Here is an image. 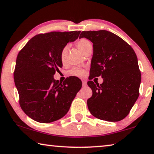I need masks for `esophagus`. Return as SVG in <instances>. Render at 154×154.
I'll return each instance as SVG.
<instances>
[{"mask_svg":"<svg viewBox=\"0 0 154 154\" xmlns=\"http://www.w3.org/2000/svg\"><path fill=\"white\" fill-rule=\"evenodd\" d=\"M82 85L84 87H86L87 86V82L86 80H82Z\"/></svg>","mask_w":154,"mask_h":154,"instance_id":"34e87169","label":"esophagus"}]
</instances>
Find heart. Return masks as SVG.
<instances>
[{
	"mask_svg": "<svg viewBox=\"0 0 154 154\" xmlns=\"http://www.w3.org/2000/svg\"><path fill=\"white\" fill-rule=\"evenodd\" d=\"M76 45L77 48L82 51L83 53H85L88 50L92 48V43L89 40L86 38H82L77 41L76 42ZM68 51V46H64L62 48L60 53V59L61 62L64 63L66 61L67 58V53ZM69 75H72V76L76 77H83L85 74V70L82 68L79 67H75L72 68L71 70H69Z\"/></svg>",
	"mask_w": 154,
	"mask_h": 154,
	"instance_id": "heart-1",
	"label": "heart"
}]
</instances>
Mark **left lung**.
I'll return each mask as SVG.
<instances>
[{"label": "left lung", "mask_w": 154, "mask_h": 154, "mask_svg": "<svg viewBox=\"0 0 154 154\" xmlns=\"http://www.w3.org/2000/svg\"><path fill=\"white\" fill-rule=\"evenodd\" d=\"M93 43L88 85L92 95L88 108L101 120L116 122L130 113L139 96L141 75L135 52L125 40L106 30L82 31L79 38ZM101 76L104 82L95 85L94 77Z\"/></svg>", "instance_id": "obj_1"}]
</instances>
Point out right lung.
Here are the masks:
<instances>
[{
	"instance_id": "obj_1",
	"label": "right lung",
	"mask_w": 154,
	"mask_h": 154,
	"mask_svg": "<svg viewBox=\"0 0 154 154\" xmlns=\"http://www.w3.org/2000/svg\"><path fill=\"white\" fill-rule=\"evenodd\" d=\"M80 32L38 34L18 53L14 75L19 103L34 121L48 123L62 118L81 89L82 81L77 77H67L63 83L53 78L62 67L61 50L68 42L77 39Z\"/></svg>"
}]
</instances>
